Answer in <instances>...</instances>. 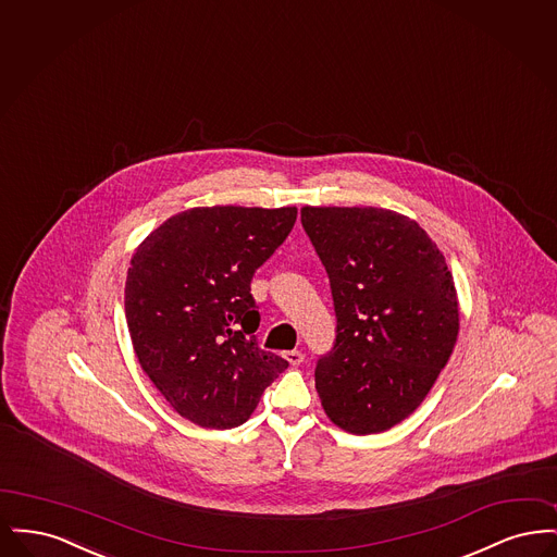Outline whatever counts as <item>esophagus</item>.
I'll list each match as a JSON object with an SVG mask.
<instances>
[{"mask_svg":"<svg viewBox=\"0 0 557 557\" xmlns=\"http://www.w3.org/2000/svg\"><path fill=\"white\" fill-rule=\"evenodd\" d=\"M284 357L288 359L290 366H300L305 361V355L300 350H288V352H284Z\"/></svg>","mask_w":557,"mask_h":557,"instance_id":"esophagus-1","label":"esophagus"}]
</instances>
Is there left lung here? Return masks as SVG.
I'll use <instances>...</instances> for the list:
<instances>
[{"label":"left lung","mask_w":557,"mask_h":557,"mask_svg":"<svg viewBox=\"0 0 557 557\" xmlns=\"http://www.w3.org/2000/svg\"><path fill=\"white\" fill-rule=\"evenodd\" d=\"M300 221L327 271L336 341L315 388L346 432L388 430L420 407L459 332L449 267L424 230L373 207H305Z\"/></svg>","instance_id":"1"}]
</instances>
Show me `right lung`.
I'll list each match as a JSON object with an SVG mask.
<instances>
[{"instance_id": "1", "label": "right lung", "mask_w": 557, "mask_h": 557, "mask_svg": "<svg viewBox=\"0 0 557 557\" xmlns=\"http://www.w3.org/2000/svg\"><path fill=\"white\" fill-rule=\"evenodd\" d=\"M296 209L205 207L166 219L133 255L125 315L141 370L202 428L244 424L288 361L257 341L250 282Z\"/></svg>"}]
</instances>
